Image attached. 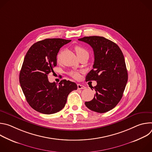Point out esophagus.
Instances as JSON below:
<instances>
[{"label": "esophagus", "instance_id": "obj_1", "mask_svg": "<svg viewBox=\"0 0 152 152\" xmlns=\"http://www.w3.org/2000/svg\"><path fill=\"white\" fill-rule=\"evenodd\" d=\"M86 87L85 86H83V85H81V84H77V88L79 90H82V89H85Z\"/></svg>", "mask_w": 152, "mask_h": 152}]
</instances>
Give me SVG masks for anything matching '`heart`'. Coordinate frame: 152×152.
I'll return each mask as SVG.
<instances>
[{
    "label": "heart",
    "mask_w": 152,
    "mask_h": 152,
    "mask_svg": "<svg viewBox=\"0 0 152 152\" xmlns=\"http://www.w3.org/2000/svg\"><path fill=\"white\" fill-rule=\"evenodd\" d=\"M75 50H76V53H77V56H78V55H81V54H82V53H88V52L86 51V50H85L83 48H82V47H81V46H77L75 47ZM60 55H61L60 53H58V56H57V59H58V60L59 59V58H60ZM70 75L72 77H73V78H75V79H79V76H79V73L78 72H75V71L71 72L70 73Z\"/></svg>",
    "instance_id": "1"
}]
</instances>
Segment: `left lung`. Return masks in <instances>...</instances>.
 Here are the masks:
<instances>
[{
    "mask_svg": "<svg viewBox=\"0 0 152 152\" xmlns=\"http://www.w3.org/2000/svg\"><path fill=\"white\" fill-rule=\"evenodd\" d=\"M78 40L90 45L94 55L93 69L86 75V81H97L93 88L96 94L85 104L94 112L106 113L120 101L127 82L123 54L115 42L103 37H85Z\"/></svg>",
    "mask_w": 152,
    "mask_h": 152,
    "instance_id": "1",
    "label": "left lung"
}]
</instances>
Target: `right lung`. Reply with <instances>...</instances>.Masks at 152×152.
Masks as SVG:
<instances>
[{
	"instance_id": "add662e5",
	"label": "right lung",
	"mask_w": 152,
	"mask_h": 152,
	"mask_svg": "<svg viewBox=\"0 0 152 152\" xmlns=\"http://www.w3.org/2000/svg\"><path fill=\"white\" fill-rule=\"evenodd\" d=\"M71 40L47 38L29 48L21 67L19 81L29 104L40 113L52 114L62 110L68 95L76 90V83L64 79L58 85L49 82L48 76L56 66L60 48Z\"/></svg>"
}]
</instances>
